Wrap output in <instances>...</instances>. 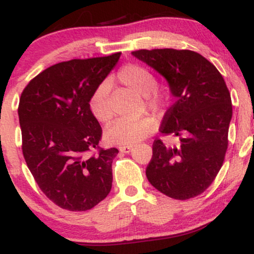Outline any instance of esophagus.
<instances>
[{
	"mask_svg": "<svg viewBox=\"0 0 254 254\" xmlns=\"http://www.w3.org/2000/svg\"><path fill=\"white\" fill-rule=\"evenodd\" d=\"M132 150V145H125V147H119V151L125 154H129Z\"/></svg>",
	"mask_w": 254,
	"mask_h": 254,
	"instance_id": "obj_1",
	"label": "esophagus"
}]
</instances>
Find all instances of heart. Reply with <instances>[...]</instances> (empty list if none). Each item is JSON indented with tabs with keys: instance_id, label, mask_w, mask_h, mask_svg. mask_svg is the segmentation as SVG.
Wrapping results in <instances>:
<instances>
[{
	"instance_id": "b5f03b06",
	"label": "heart",
	"mask_w": 254,
	"mask_h": 254,
	"mask_svg": "<svg viewBox=\"0 0 254 254\" xmlns=\"http://www.w3.org/2000/svg\"><path fill=\"white\" fill-rule=\"evenodd\" d=\"M118 80L127 88L143 95L151 110L156 112L164 111L167 104V93L156 86V78L149 69L138 64H127L119 70ZM110 92V81L105 80L95 87L89 98L90 112L100 123H107L113 116ZM155 125L153 117H142L135 121L118 119L105 130V141L111 145H133L149 135Z\"/></svg>"
}]
</instances>
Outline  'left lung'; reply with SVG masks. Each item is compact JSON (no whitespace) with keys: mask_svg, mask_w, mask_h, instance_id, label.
<instances>
[{"mask_svg":"<svg viewBox=\"0 0 254 254\" xmlns=\"http://www.w3.org/2000/svg\"><path fill=\"white\" fill-rule=\"evenodd\" d=\"M132 56L164 76L177 99L160 131L179 137L180 145L154 141L148 180L174 199L196 197L214 182L228 147L233 109L226 82L216 66L194 51L155 49L133 51Z\"/></svg>","mask_w":254,"mask_h":254,"instance_id":"left-lung-1","label":"left lung"}]
</instances>
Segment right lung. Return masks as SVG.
<instances>
[{"label": "right lung", "mask_w": 254, "mask_h": 254, "mask_svg": "<svg viewBox=\"0 0 254 254\" xmlns=\"http://www.w3.org/2000/svg\"><path fill=\"white\" fill-rule=\"evenodd\" d=\"M119 57L121 52L55 64L31 80L20 98L26 164L45 196L66 210H89L112 188L118 149L88 155L101 138L89 98Z\"/></svg>", "instance_id": "1"}]
</instances>
